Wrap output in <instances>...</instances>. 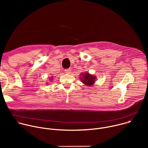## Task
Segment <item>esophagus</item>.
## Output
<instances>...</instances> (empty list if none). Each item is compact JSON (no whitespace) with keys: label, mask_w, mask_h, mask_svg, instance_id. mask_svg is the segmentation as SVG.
<instances>
[{"label":"esophagus","mask_w":148,"mask_h":148,"mask_svg":"<svg viewBox=\"0 0 148 148\" xmlns=\"http://www.w3.org/2000/svg\"><path fill=\"white\" fill-rule=\"evenodd\" d=\"M71 69H66L65 70V73H66V74H70L71 73Z\"/></svg>","instance_id":"esophagus-1"}]
</instances>
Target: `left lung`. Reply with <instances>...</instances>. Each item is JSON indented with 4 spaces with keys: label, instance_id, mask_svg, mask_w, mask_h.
Listing matches in <instances>:
<instances>
[{
    "label": "left lung",
    "instance_id": "8db88e82",
    "mask_svg": "<svg viewBox=\"0 0 148 148\" xmlns=\"http://www.w3.org/2000/svg\"><path fill=\"white\" fill-rule=\"evenodd\" d=\"M80 75L81 77H79V78L81 82L87 87H91L94 85L96 81V76L92 75L87 72L81 73L80 74Z\"/></svg>",
    "mask_w": 148,
    "mask_h": 148
}]
</instances>
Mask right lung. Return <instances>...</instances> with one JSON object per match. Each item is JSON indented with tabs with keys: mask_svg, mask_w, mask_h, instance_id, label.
I'll list each match as a JSON object with an SVG mask.
<instances>
[{
	"mask_svg": "<svg viewBox=\"0 0 148 148\" xmlns=\"http://www.w3.org/2000/svg\"><path fill=\"white\" fill-rule=\"evenodd\" d=\"M53 77H51V78H50V79H51V80H53V79H53Z\"/></svg>",
	"mask_w": 148,
	"mask_h": 148,
	"instance_id": "obj_1",
	"label": "right lung"
}]
</instances>
